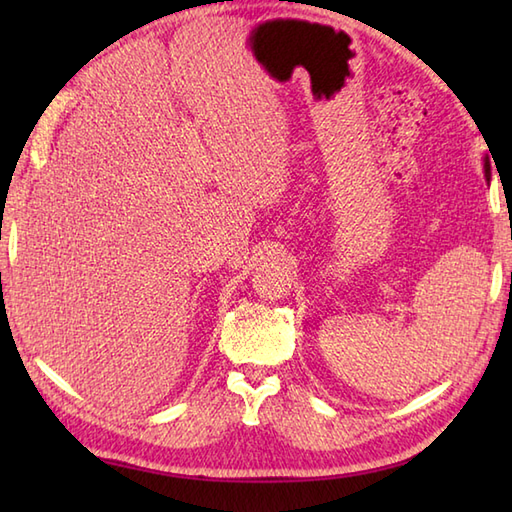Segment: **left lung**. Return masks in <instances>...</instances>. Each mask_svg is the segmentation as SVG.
I'll return each mask as SVG.
<instances>
[{
  "instance_id": "8db88e82",
  "label": "left lung",
  "mask_w": 512,
  "mask_h": 512,
  "mask_svg": "<svg viewBox=\"0 0 512 512\" xmlns=\"http://www.w3.org/2000/svg\"><path fill=\"white\" fill-rule=\"evenodd\" d=\"M484 173H486V180L491 178V165H488V158H484Z\"/></svg>"
}]
</instances>
